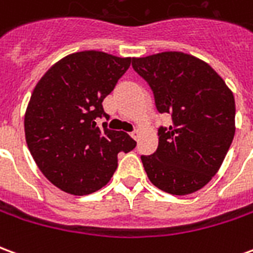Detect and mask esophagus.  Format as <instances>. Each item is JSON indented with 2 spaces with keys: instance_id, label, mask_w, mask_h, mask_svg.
Segmentation results:
<instances>
[{
  "instance_id": "obj_1",
  "label": "esophagus",
  "mask_w": 253,
  "mask_h": 253,
  "mask_svg": "<svg viewBox=\"0 0 253 253\" xmlns=\"http://www.w3.org/2000/svg\"><path fill=\"white\" fill-rule=\"evenodd\" d=\"M130 135H131L135 141H138V138H139V130H134V131L130 132Z\"/></svg>"
}]
</instances>
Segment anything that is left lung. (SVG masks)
<instances>
[{
    "label": "left lung",
    "instance_id": "left-lung-1",
    "mask_svg": "<svg viewBox=\"0 0 253 253\" xmlns=\"http://www.w3.org/2000/svg\"><path fill=\"white\" fill-rule=\"evenodd\" d=\"M132 69L152 89L157 111L172 118L159 127L157 150L141 156L149 180L172 195L201 190L233 141V93L210 65L184 52L132 58Z\"/></svg>",
    "mask_w": 253,
    "mask_h": 253
}]
</instances>
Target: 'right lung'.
Masks as SVG:
<instances>
[{"mask_svg": "<svg viewBox=\"0 0 253 253\" xmlns=\"http://www.w3.org/2000/svg\"><path fill=\"white\" fill-rule=\"evenodd\" d=\"M130 63L107 52H76L50 67L34 89L24 119L27 145L42 173L65 192L100 190L118 168V153L135 148L127 132L96 125L110 119L103 100Z\"/></svg>", "mask_w": 253, "mask_h": 253, "instance_id": "right-lung-1", "label": "right lung"}]
</instances>
